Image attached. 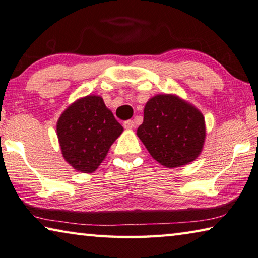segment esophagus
I'll list each match as a JSON object with an SVG mask.
<instances>
[{"instance_id":"1","label":"esophagus","mask_w":258,"mask_h":258,"mask_svg":"<svg viewBox=\"0 0 258 258\" xmlns=\"http://www.w3.org/2000/svg\"><path fill=\"white\" fill-rule=\"evenodd\" d=\"M123 126H124L125 129H133L134 126H135L134 121H133V120H126V121H124V122H123Z\"/></svg>"}]
</instances>
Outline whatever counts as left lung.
Instances as JSON below:
<instances>
[{
    "mask_svg": "<svg viewBox=\"0 0 258 258\" xmlns=\"http://www.w3.org/2000/svg\"><path fill=\"white\" fill-rule=\"evenodd\" d=\"M137 136L163 167H181L194 161L204 149L205 116L178 96L157 95L147 100Z\"/></svg>",
    "mask_w": 258,
    "mask_h": 258,
    "instance_id": "1",
    "label": "left lung"
}]
</instances>
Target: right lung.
Instances as JSON below:
<instances>
[{
  "label": "right lung",
  "mask_w": 258,
  "mask_h": 258,
  "mask_svg": "<svg viewBox=\"0 0 258 258\" xmlns=\"http://www.w3.org/2000/svg\"><path fill=\"white\" fill-rule=\"evenodd\" d=\"M123 132L100 96L82 97L57 121L61 154L75 170L91 174L104 161L109 147Z\"/></svg>",
  "instance_id": "obj_1"
}]
</instances>
